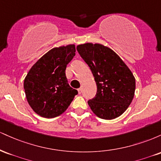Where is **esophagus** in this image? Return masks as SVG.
I'll return each mask as SVG.
<instances>
[{"mask_svg": "<svg viewBox=\"0 0 161 161\" xmlns=\"http://www.w3.org/2000/svg\"><path fill=\"white\" fill-rule=\"evenodd\" d=\"M82 88H79V89H78V92H79V95H80V94L81 93H82Z\"/></svg>", "mask_w": 161, "mask_h": 161, "instance_id": "34e87169", "label": "esophagus"}]
</instances>
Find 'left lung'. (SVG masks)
<instances>
[{"label": "left lung", "instance_id": "1", "mask_svg": "<svg viewBox=\"0 0 161 161\" xmlns=\"http://www.w3.org/2000/svg\"><path fill=\"white\" fill-rule=\"evenodd\" d=\"M76 49L97 85L95 97L88 101L91 110L104 119L122 115L135 95L136 79L131 70L112 49L101 44H82Z\"/></svg>", "mask_w": 161, "mask_h": 161}]
</instances>
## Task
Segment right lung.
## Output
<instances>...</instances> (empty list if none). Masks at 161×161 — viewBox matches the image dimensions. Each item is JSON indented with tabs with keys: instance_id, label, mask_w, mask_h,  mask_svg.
Segmentation results:
<instances>
[{
	"instance_id": "obj_1",
	"label": "right lung",
	"mask_w": 161,
	"mask_h": 161,
	"mask_svg": "<svg viewBox=\"0 0 161 161\" xmlns=\"http://www.w3.org/2000/svg\"><path fill=\"white\" fill-rule=\"evenodd\" d=\"M75 52V45L53 47L29 69L24 89L28 103L38 115L45 118L61 115L78 94L68 84L65 73Z\"/></svg>"
}]
</instances>
